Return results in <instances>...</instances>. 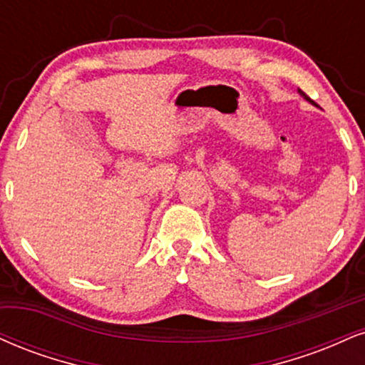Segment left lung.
Masks as SVG:
<instances>
[{"label":"left lung","mask_w":365,"mask_h":365,"mask_svg":"<svg viewBox=\"0 0 365 365\" xmlns=\"http://www.w3.org/2000/svg\"><path fill=\"white\" fill-rule=\"evenodd\" d=\"M299 95H302V96H304V98H306V100H309V96H308V95H306V93H304V91H301V90H299ZM309 102H311V100H309Z\"/></svg>","instance_id":"1"}]
</instances>
